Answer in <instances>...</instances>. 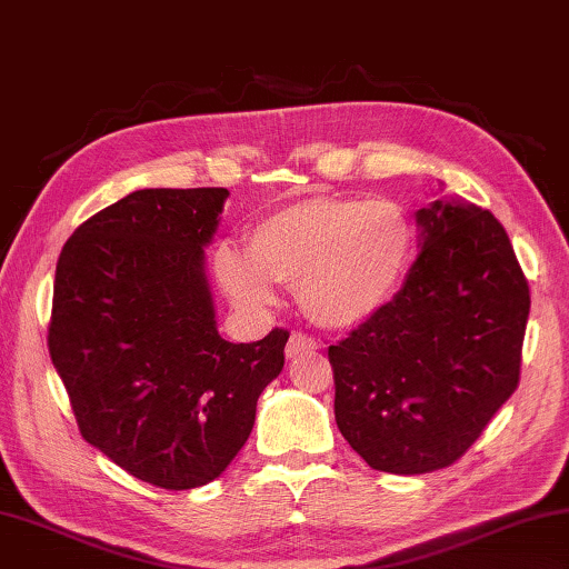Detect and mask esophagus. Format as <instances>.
I'll list each match as a JSON object with an SVG mask.
<instances>
[{"label": "esophagus", "mask_w": 569, "mask_h": 569, "mask_svg": "<svg viewBox=\"0 0 569 569\" xmlns=\"http://www.w3.org/2000/svg\"><path fill=\"white\" fill-rule=\"evenodd\" d=\"M318 343L313 338H308L306 333H301V330H293L291 338H288V346H286V356L288 358H296L306 353V350H316Z\"/></svg>", "instance_id": "obj_1"}]
</instances>
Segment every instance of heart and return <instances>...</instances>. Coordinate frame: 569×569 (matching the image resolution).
<instances>
[{"instance_id": "1", "label": "heart", "mask_w": 569, "mask_h": 569, "mask_svg": "<svg viewBox=\"0 0 569 569\" xmlns=\"http://www.w3.org/2000/svg\"><path fill=\"white\" fill-rule=\"evenodd\" d=\"M416 233L400 206L383 199L311 196L258 221L249 251L221 243L213 268L246 313L276 303V283L296 286L318 326L356 328L383 311L408 273Z\"/></svg>"}]
</instances>
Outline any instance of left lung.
<instances>
[{
	"mask_svg": "<svg viewBox=\"0 0 569 569\" xmlns=\"http://www.w3.org/2000/svg\"><path fill=\"white\" fill-rule=\"evenodd\" d=\"M416 223L406 283L328 348L338 430L392 475L448 468L480 438L518 388L530 316L528 281L490 211L436 196Z\"/></svg>",
	"mask_w": 569,
	"mask_h": 569,
	"instance_id": "left-lung-1",
	"label": "left lung"
}]
</instances>
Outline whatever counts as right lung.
<instances>
[{
  "label": "right lung",
  "instance_id": "add662e5",
  "mask_svg": "<svg viewBox=\"0 0 569 569\" xmlns=\"http://www.w3.org/2000/svg\"><path fill=\"white\" fill-rule=\"evenodd\" d=\"M226 189H141L61 249L49 356L79 430L133 478L191 490L229 468L283 370L288 330L219 336L206 249Z\"/></svg>",
  "mask_w": 569,
  "mask_h": 569
}]
</instances>
